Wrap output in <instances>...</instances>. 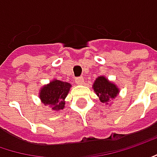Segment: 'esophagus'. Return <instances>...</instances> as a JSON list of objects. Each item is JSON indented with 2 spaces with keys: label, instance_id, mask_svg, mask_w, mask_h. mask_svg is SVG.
I'll list each match as a JSON object with an SVG mask.
<instances>
[{
  "label": "esophagus",
  "instance_id": "34e87169",
  "mask_svg": "<svg viewBox=\"0 0 157 157\" xmlns=\"http://www.w3.org/2000/svg\"><path fill=\"white\" fill-rule=\"evenodd\" d=\"M75 83L77 85H82L84 83V78L82 77H78L75 78Z\"/></svg>",
  "mask_w": 157,
  "mask_h": 157
}]
</instances>
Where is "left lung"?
<instances>
[{
  "instance_id": "8db88e82",
  "label": "left lung",
  "mask_w": 157,
  "mask_h": 157,
  "mask_svg": "<svg viewBox=\"0 0 157 157\" xmlns=\"http://www.w3.org/2000/svg\"><path fill=\"white\" fill-rule=\"evenodd\" d=\"M93 88L99 100L106 105H108L111 99L115 98L119 94L117 86L110 82L104 76H100L95 79Z\"/></svg>"
}]
</instances>
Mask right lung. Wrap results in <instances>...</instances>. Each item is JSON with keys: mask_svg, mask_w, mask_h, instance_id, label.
Wrapping results in <instances>:
<instances>
[{"mask_svg": "<svg viewBox=\"0 0 157 157\" xmlns=\"http://www.w3.org/2000/svg\"><path fill=\"white\" fill-rule=\"evenodd\" d=\"M71 85L58 79H53L44 86L39 93V97L44 105H49L53 111H60L64 108L65 98L69 94Z\"/></svg>", "mask_w": 157, "mask_h": 157, "instance_id": "1", "label": "right lung"}]
</instances>
